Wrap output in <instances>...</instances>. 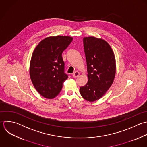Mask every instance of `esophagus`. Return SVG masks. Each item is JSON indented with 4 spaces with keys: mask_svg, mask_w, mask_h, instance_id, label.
Listing matches in <instances>:
<instances>
[{
    "mask_svg": "<svg viewBox=\"0 0 147 147\" xmlns=\"http://www.w3.org/2000/svg\"><path fill=\"white\" fill-rule=\"evenodd\" d=\"M73 77L74 78H76L77 77H78L80 76V73L78 71H75L74 73H73Z\"/></svg>",
    "mask_w": 147,
    "mask_h": 147,
    "instance_id": "34e87169",
    "label": "esophagus"
}]
</instances>
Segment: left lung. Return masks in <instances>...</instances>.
<instances>
[{
    "label": "left lung",
    "mask_w": 147,
    "mask_h": 147,
    "mask_svg": "<svg viewBox=\"0 0 147 147\" xmlns=\"http://www.w3.org/2000/svg\"><path fill=\"white\" fill-rule=\"evenodd\" d=\"M88 81L80 88L82 97L93 102L101 98L111 86L116 74V61L110 45L94 36L83 39Z\"/></svg>",
    "instance_id": "obj_1"
}]
</instances>
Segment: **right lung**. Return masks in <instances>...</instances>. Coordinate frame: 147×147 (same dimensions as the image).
Here are the masks:
<instances>
[{"label":"right lung","instance_id":"1","mask_svg":"<svg viewBox=\"0 0 147 147\" xmlns=\"http://www.w3.org/2000/svg\"><path fill=\"white\" fill-rule=\"evenodd\" d=\"M73 40L67 36L47 37L36 46L30 62V76L37 92L46 98L55 97L68 78L62 54Z\"/></svg>","mask_w":147,"mask_h":147}]
</instances>
